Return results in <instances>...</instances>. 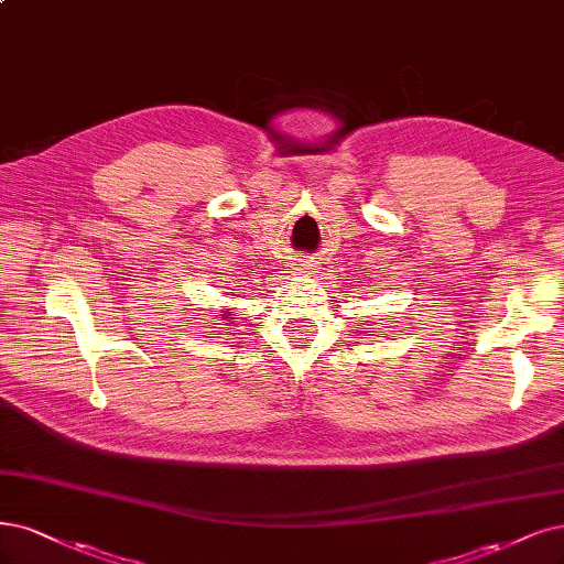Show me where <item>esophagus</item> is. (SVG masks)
<instances>
[{
    "mask_svg": "<svg viewBox=\"0 0 564 564\" xmlns=\"http://www.w3.org/2000/svg\"><path fill=\"white\" fill-rule=\"evenodd\" d=\"M296 270H301V273H313V270H317V268H315V261L301 259V261L296 263Z\"/></svg>",
    "mask_w": 564,
    "mask_h": 564,
    "instance_id": "esophagus-1",
    "label": "esophagus"
}]
</instances>
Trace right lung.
<instances>
[{
	"label": "right lung",
	"instance_id": "1",
	"mask_svg": "<svg viewBox=\"0 0 564 564\" xmlns=\"http://www.w3.org/2000/svg\"><path fill=\"white\" fill-rule=\"evenodd\" d=\"M230 319H232V317H230Z\"/></svg>",
	"mask_w": 564,
	"mask_h": 564
}]
</instances>
